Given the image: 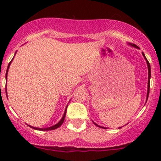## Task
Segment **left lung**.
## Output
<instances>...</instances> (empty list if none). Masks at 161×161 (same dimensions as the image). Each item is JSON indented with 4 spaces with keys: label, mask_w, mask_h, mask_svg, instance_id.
<instances>
[{
    "label": "left lung",
    "mask_w": 161,
    "mask_h": 161,
    "mask_svg": "<svg viewBox=\"0 0 161 161\" xmlns=\"http://www.w3.org/2000/svg\"><path fill=\"white\" fill-rule=\"evenodd\" d=\"M129 45H131V47H136V48H137V49H139V47L138 46H136V44H133V43H129ZM142 53V55H143V57H144V58H145V60H146V61H147V67H148V89H147V100H148V97H149V92H150V77H151V70H150V63H149V61H147V58H146V56H145V54H144L143 53ZM92 122H93V121H92ZM94 124L96 125L97 126V127H99V128H103V129H106L107 128H105V127H102V126H100V125H97L96 124L95 122H93ZM119 129H121V128H119Z\"/></svg>",
    "instance_id": "obj_1"
}]
</instances>
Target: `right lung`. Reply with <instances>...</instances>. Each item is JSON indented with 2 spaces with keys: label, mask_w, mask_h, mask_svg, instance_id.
Wrapping results in <instances>:
<instances>
[{
  "label": "right lung",
  "mask_w": 161,
  "mask_h": 161,
  "mask_svg": "<svg viewBox=\"0 0 161 161\" xmlns=\"http://www.w3.org/2000/svg\"><path fill=\"white\" fill-rule=\"evenodd\" d=\"M16 53V52H15ZM13 60V59H12ZM12 60H11V61H12ZM11 61H10V63L8 64V69H7V71H6V80H7V76H8V69L9 67H10L11 65ZM7 91V90H6ZM6 94H7V92H6ZM68 107V106H67ZM67 109V108H66ZM66 109L65 111H64V115H63L62 118H61V120H60V121L58 123H57L56 125H54L51 126V127H48V128H46V129H41V128H35V127H32V126H30V128H32V129H36V130H39V131H50V130H53V129H58V128H59L60 126L61 125L63 124V122H64V118H65V115H66Z\"/></svg>",
  "instance_id": "1"
}]
</instances>
